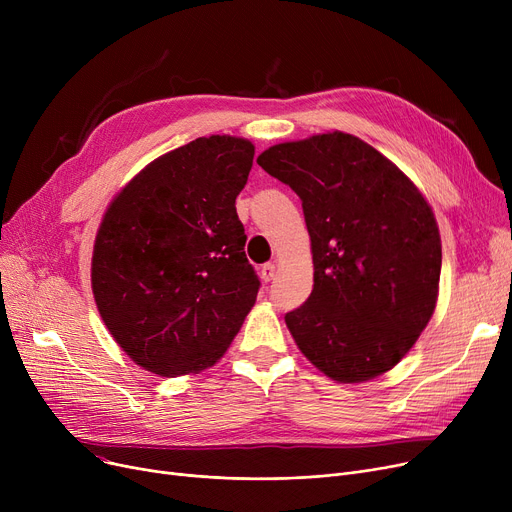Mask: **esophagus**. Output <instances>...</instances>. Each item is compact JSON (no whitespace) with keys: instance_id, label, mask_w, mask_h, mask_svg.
Wrapping results in <instances>:
<instances>
[{"instance_id":"1","label":"esophagus","mask_w":512,"mask_h":512,"mask_svg":"<svg viewBox=\"0 0 512 512\" xmlns=\"http://www.w3.org/2000/svg\"><path fill=\"white\" fill-rule=\"evenodd\" d=\"M276 278V263H265L261 267V280L263 282H272Z\"/></svg>"}]
</instances>
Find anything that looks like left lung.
I'll list each match as a JSON object with an SVG mask.
<instances>
[{
  "instance_id": "obj_1",
  "label": "left lung",
  "mask_w": 512,
  "mask_h": 512,
  "mask_svg": "<svg viewBox=\"0 0 512 512\" xmlns=\"http://www.w3.org/2000/svg\"><path fill=\"white\" fill-rule=\"evenodd\" d=\"M257 164L303 201L315 284L284 317L299 351L340 384L390 371L438 303L442 240L427 199L378 149L340 130L278 143Z\"/></svg>"
}]
</instances>
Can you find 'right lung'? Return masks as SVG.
Returning a JSON list of instances; mask_svg holds the SVG:
<instances>
[{
	"instance_id": "1",
	"label": "right lung",
	"mask_w": 512,
	"mask_h": 512,
	"mask_svg": "<svg viewBox=\"0 0 512 512\" xmlns=\"http://www.w3.org/2000/svg\"><path fill=\"white\" fill-rule=\"evenodd\" d=\"M255 145L230 134L153 159L107 205L91 288L105 328L143 369L178 378L218 363L259 280L236 215Z\"/></svg>"
}]
</instances>
